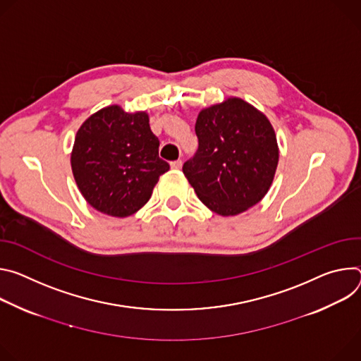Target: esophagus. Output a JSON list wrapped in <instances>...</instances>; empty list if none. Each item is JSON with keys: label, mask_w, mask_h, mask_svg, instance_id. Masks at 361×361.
I'll return each instance as SVG.
<instances>
[{"label": "esophagus", "mask_w": 361, "mask_h": 361, "mask_svg": "<svg viewBox=\"0 0 361 361\" xmlns=\"http://www.w3.org/2000/svg\"><path fill=\"white\" fill-rule=\"evenodd\" d=\"M171 168L173 171H179L182 168V160H173V162H171Z\"/></svg>", "instance_id": "34e87169"}]
</instances>
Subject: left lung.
I'll list each match as a JSON object with an SVG mask.
<instances>
[{
	"mask_svg": "<svg viewBox=\"0 0 361 361\" xmlns=\"http://www.w3.org/2000/svg\"><path fill=\"white\" fill-rule=\"evenodd\" d=\"M197 150L183 173L201 202L222 216L243 214L267 195L278 165V145L264 113L239 97L199 111Z\"/></svg>",
	"mask_w": 361,
	"mask_h": 361,
	"instance_id": "obj_1",
	"label": "left lung"
}]
</instances>
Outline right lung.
Instances as JSON below:
<instances>
[{
  "label": "right lung",
  "instance_id": "right-lung-1",
  "mask_svg": "<svg viewBox=\"0 0 361 361\" xmlns=\"http://www.w3.org/2000/svg\"><path fill=\"white\" fill-rule=\"evenodd\" d=\"M71 171L89 205L125 218L149 201L169 164L159 157L147 113H126L113 104L92 114L77 130Z\"/></svg>",
  "mask_w": 361,
  "mask_h": 361
}]
</instances>
